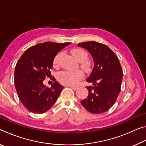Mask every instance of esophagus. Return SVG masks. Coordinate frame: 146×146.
Masks as SVG:
<instances>
[{
  "label": "esophagus",
  "instance_id": "obj_1",
  "mask_svg": "<svg viewBox=\"0 0 146 146\" xmlns=\"http://www.w3.org/2000/svg\"><path fill=\"white\" fill-rule=\"evenodd\" d=\"M70 88H71V89H73V90H76L78 88V86H70Z\"/></svg>",
  "mask_w": 146,
  "mask_h": 146
}]
</instances>
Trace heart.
<instances>
[{
	"mask_svg": "<svg viewBox=\"0 0 146 146\" xmlns=\"http://www.w3.org/2000/svg\"><path fill=\"white\" fill-rule=\"evenodd\" d=\"M71 53L73 58L78 62H80V67L83 70L88 71L91 70V62L88 60V54L82 48H74L71 51ZM61 53H58L53 60V66L57 67L58 66V59ZM84 76V73L82 71L77 70L75 71H62L58 73V79L62 84L67 86H75L80 79Z\"/></svg>",
	"mask_w": 146,
	"mask_h": 146,
	"instance_id": "b5f03b06",
	"label": "heart"
}]
</instances>
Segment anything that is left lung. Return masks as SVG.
Segmentation results:
<instances>
[{
	"instance_id": "1",
	"label": "left lung",
	"mask_w": 146,
	"mask_h": 146,
	"mask_svg": "<svg viewBox=\"0 0 146 146\" xmlns=\"http://www.w3.org/2000/svg\"><path fill=\"white\" fill-rule=\"evenodd\" d=\"M78 46L87 49L95 64L86 79L93 86L86 87L89 95L81 101V104L93 114L104 113L114 105L120 93L123 75L120 63L117 55L105 44L89 41Z\"/></svg>"
}]
</instances>
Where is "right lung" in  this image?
<instances>
[{"mask_svg":"<svg viewBox=\"0 0 146 146\" xmlns=\"http://www.w3.org/2000/svg\"><path fill=\"white\" fill-rule=\"evenodd\" d=\"M70 42H46L32 46L23 53L15 70V86L20 100L29 111L44 113L57 100L64 87L55 81L46 88L43 81L51 75L55 56Z\"/></svg>","mask_w":146,"mask_h":146,"instance_id":"add662e5","label":"right lung"}]
</instances>
